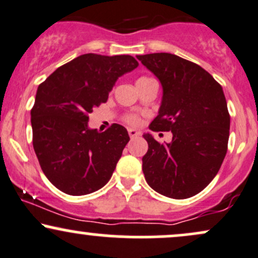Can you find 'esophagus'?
<instances>
[{
  "mask_svg": "<svg viewBox=\"0 0 258 258\" xmlns=\"http://www.w3.org/2000/svg\"><path fill=\"white\" fill-rule=\"evenodd\" d=\"M128 135L131 138H135V137H137V136L141 135V133H139L137 130H135V128H128Z\"/></svg>",
  "mask_w": 258,
  "mask_h": 258,
  "instance_id": "obj_1",
  "label": "esophagus"
}]
</instances>
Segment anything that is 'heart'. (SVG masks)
<instances>
[{
  "label": "heart",
  "mask_w": 258,
  "mask_h": 258,
  "mask_svg": "<svg viewBox=\"0 0 258 258\" xmlns=\"http://www.w3.org/2000/svg\"><path fill=\"white\" fill-rule=\"evenodd\" d=\"M149 80H152V79L147 78V76H142V78H139L137 80V85L143 84V82L149 81ZM123 121H125L127 125H130V126H139L142 122L141 116L137 114H126L125 116H123Z\"/></svg>",
  "instance_id": "heart-1"
}]
</instances>
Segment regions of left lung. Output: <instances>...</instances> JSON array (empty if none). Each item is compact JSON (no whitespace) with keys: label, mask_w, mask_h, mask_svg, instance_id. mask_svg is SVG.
I'll return each instance as SVG.
<instances>
[{"label":"left lung","mask_w":258,"mask_h":258,"mask_svg":"<svg viewBox=\"0 0 258 258\" xmlns=\"http://www.w3.org/2000/svg\"><path fill=\"white\" fill-rule=\"evenodd\" d=\"M160 80L162 100L152 131H171L172 142L143 137V173L155 191L172 199L200 193L215 178L227 154L230 116L221 85L198 64L171 53L137 55Z\"/></svg>","instance_id":"obj_1"}]
</instances>
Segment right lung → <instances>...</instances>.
I'll list each match as a JSON object with an SVG mask.
<instances>
[{"instance_id": "obj_1", "label": "right lung", "mask_w": 258, "mask_h": 258, "mask_svg": "<svg viewBox=\"0 0 258 258\" xmlns=\"http://www.w3.org/2000/svg\"><path fill=\"white\" fill-rule=\"evenodd\" d=\"M132 55L87 53L59 67L38 86L31 109L32 146L43 173L69 195H86L110 179L130 136L114 123L88 127V115L108 100L116 80L132 72Z\"/></svg>"}]
</instances>
